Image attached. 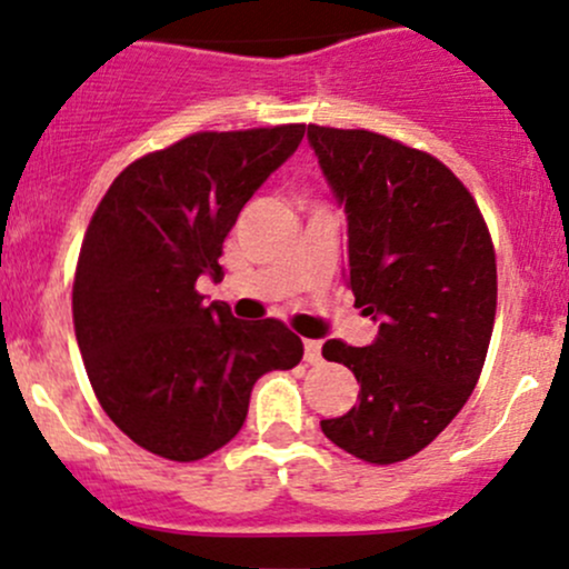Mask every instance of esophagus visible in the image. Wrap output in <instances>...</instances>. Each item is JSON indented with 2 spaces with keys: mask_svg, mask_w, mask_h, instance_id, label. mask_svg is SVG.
<instances>
[{
  "mask_svg": "<svg viewBox=\"0 0 569 569\" xmlns=\"http://www.w3.org/2000/svg\"><path fill=\"white\" fill-rule=\"evenodd\" d=\"M305 362H310V365L321 362V343H319V340H305Z\"/></svg>",
  "mask_w": 569,
  "mask_h": 569,
  "instance_id": "34e87169",
  "label": "esophagus"
}]
</instances>
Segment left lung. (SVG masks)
Instances as JSON below:
<instances>
[{
    "instance_id": "left-lung-1",
    "label": "left lung",
    "mask_w": 569,
    "mask_h": 569,
    "mask_svg": "<svg viewBox=\"0 0 569 569\" xmlns=\"http://www.w3.org/2000/svg\"><path fill=\"white\" fill-rule=\"evenodd\" d=\"M308 143L349 220L346 283L379 321L373 343L321 349L360 385L351 411L321 430L355 458L398 463L450 426L480 379L496 316L493 244L463 182L420 149L319 124H308Z\"/></svg>"
}]
</instances>
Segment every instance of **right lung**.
I'll return each mask as SVG.
<instances>
[{
  "mask_svg": "<svg viewBox=\"0 0 569 569\" xmlns=\"http://www.w3.org/2000/svg\"><path fill=\"white\" fill-rule=\"evenodd\" d=\"M302 136L305 124L188 136L130 163L94 209L76 340L106 415L154 456L188 463L229 445L256 381L302 360L289 327L239 321L196 291L201 274H223V239Z\"/></svg>",
  "mask_w": 569,
  "mask_h": 569,
  "instance_id": "1",
  "label": "right lung"
}]
</instances>
